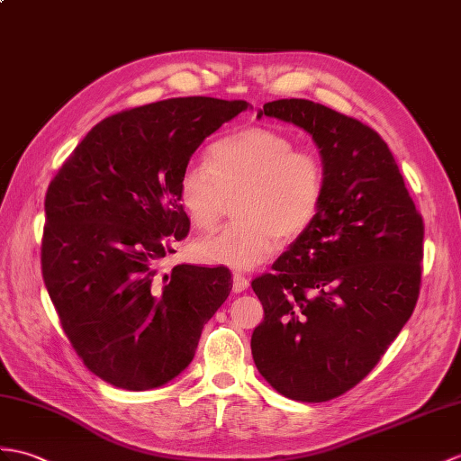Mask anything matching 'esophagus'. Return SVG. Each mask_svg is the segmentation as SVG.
Returning <instances> with one entry per match:
<instances>
[{
    "mask_svg": "<svg viewBox=\"0 0 461 461\" xmlns=\"http://www.w3.org/2000/svg\"><path fill=\"white\" fill-rule=\"evenodd\" d=\"M231 279H233V293H243V291H248L249 281L245 279V275H241L240 271H233Z\"/></svg>",
    "mask_w": 461,
    "mask_h": 461,
    "instance_id": "obj_1",
    "label": "esophagus"
}]
</instances>
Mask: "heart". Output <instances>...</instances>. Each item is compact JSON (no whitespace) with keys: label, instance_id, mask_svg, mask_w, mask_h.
Listing matches in <instances>:
<instances>
[{"label":"heart","instance_id":"b5f03b06","mask_svg":"<svg viewBox=\"0 0 461 461\" xmlns=\"http://www.w3.org/2000/svg\"><path fill=\"white\" fill-rule=\"evenodd\" d=\"M324 160L298 151L294 139L255 125L221 137L210 147V163L192 160L178 180V198L192 226L212 230L221 220L228 196L238 221L202 238L198 259L233 269H253L285 241L308 231L326 198Z\"/></svg>","mask_w":461,"mask_h":461}]
</instances>
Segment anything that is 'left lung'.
<instances>
[{"label":"left lung","instance_id":"obj_1","mask_svg":"<svg viewBox=\"0 0 461 461\" xmlns=\"http://www.w3.org/2000/svg\"><path fill=\"white\" fill-rule=\"evenodd\" d=\"M301 127L326 167L312 226L251 283L265 310L251 336L257 369L301 402L344 394L409 322L420 288L424 223L387 143L310 100H275L257 117Z\"/></svg>","mask_w":461,"mask_h":461}]
</instances>
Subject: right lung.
Listing matches in <instances>:
<instances>
[{
    "mask_svg": "<svg viewBox=\"0 0 461 461\" xmlns=\"http://www.w3.org/2000/svg\"><path fill=\"white\" fill-rule=\"evenodd\" d=\"M251 105L170 98L105 117L52 178L42 279L84 366L113 387H163L185 371L226 303V267L160 259L190 220L178 180L204 139Z\"/></svg>",
    "mask_w": 461,
    "mask_h": 461,
    "instance_id": "obj_1",
    "label": "right lung"
}]
</instances>
